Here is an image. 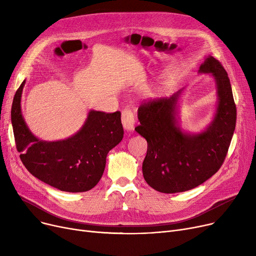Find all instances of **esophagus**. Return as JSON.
<instances>
[{
    "label": "esophagus",
    "mask_w": 256,
    "mask_h": 256,
    "mask_svg": "<svg viewBox=\"0 0 256 256\" xmlns=\"http://www.w3.org/2000/svg\"><path fill=\"white\" fill-rule=\"evenodd\" d=\"M121 122L126 130H132L135 126V116L130 109H126L121 113Z\"/></svg>",
    "instance_id": "1"
}]
</instances>
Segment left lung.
<instances>
[{
  "instance_id": "8db88e82",
  "label": "left lung",
  "mask_w": 256,
  "mask_h": 256,
  "mask_svg": "<svg viewBox=\"0 0 256 256\" xmlns=\"http://www.w3.org/2000/svg\"><path fill=\"white\" fill-rule=\"evenodd\" d=\"M200 74L216 80L218 106L212 124L199 134L184 132L178 121L182 90L166 98L143 102L136 132L147 141L142 171L146 182L162 193L191 190L212 178L222 166L236 128V108L230 78L222 64L208 56Z\"/></svg>"
}]
</instances>
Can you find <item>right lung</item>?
<instances>
[{
    "instance_id": "obj_1",
    "label": "right lung",
    "mask_w": 256,
    "mask_h": 256,
    "mask_svg": "<svg viewBox=\"0 0 256 256\" xmlns=\"http://www.w3.org/2000/svg\"><path fill=\"white\" fill-rule=\"evenodd\" d=\"M26 80L13 98L11 122L16 150L24 167L42 182L65 192H86L102 176L106 154L124 138L121 113L91 110L82 126L65 140L36 138L26 126L20 100Z\"/></svg>"
}]
</instances>
